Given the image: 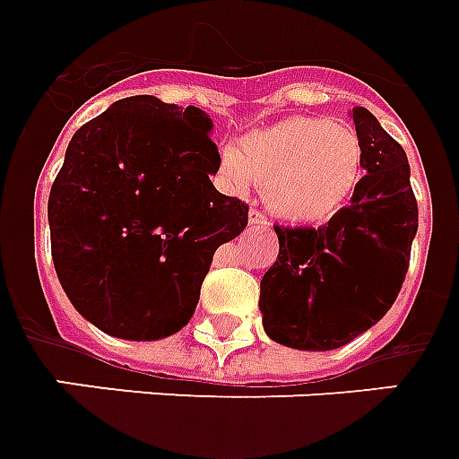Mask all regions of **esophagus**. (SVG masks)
Instances as JSON below:
<instances>
[{
	"mask_svg": "<svg viewBox=\"0 0 459 459\" xmlns=\"http://www.w3.org/2000/svg\"><path fill=\"white\" fill-rule=\"evenodd\" d=\"M248 225H251V227H267V225H270V220H267V215L263 211H258V208H251V212H248Z\"/></svg>",
	"mask_w": 459,
	"mask_h": 459,
	"instance_id": "1",
	"label": "esophagus"
}]
</instances>
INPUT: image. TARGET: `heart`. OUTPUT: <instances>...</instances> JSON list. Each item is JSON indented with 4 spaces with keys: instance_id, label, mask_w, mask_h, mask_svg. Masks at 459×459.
Instances as JSON below:
<instances>
[{
    "instance_id": "heart-1",
    "label": "heart",
    "mask_w": 459,
    "mask_h": 459,
    "mask_svg": "<svg viewBox=\"0 0 459 459\" xmlns=\"http://www.w3.org/2000/svg\"><path fill=\"white\" fill-rule=\"evenodd\" d=\"M220 178L234 192L263 185L267 206L291 222L332 218L362 178V139L351 126L293 116L248 132L239 152L220 153Z\"/></svg>"
}]
</instances>
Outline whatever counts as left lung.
Wrapping results in <instances>:
<instances>
[{"mask_svg":"<svg viewBox=\"0 0 459 459\" xmlns=\"http://www.w3.org/2000/svg\"><path fill=\"white\" fill-rule=\"evenodd\" d=\"M362 168L351 206L322 227H280V255L260 280L267 336L296 351H332L368 332L401 293L417 234V199L403 146L353 108Z\"/></svg>","mask_w":459,"mask_h":459,"instance_id":"obj_1","label":"left lung"}]
</instances>
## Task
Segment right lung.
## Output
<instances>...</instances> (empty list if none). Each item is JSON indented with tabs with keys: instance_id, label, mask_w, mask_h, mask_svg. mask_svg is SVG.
Returning <instances> with one entry per match:
<instances>
[{
	"instance_id": "add662e5",
	"label": "right lung",
	"mask_w": 459,
	"mask_h": 459,
	"mask_svg": "<svg viewBox=\"0 0 459 459\" xmlns=\"http://www.w3.org/2000/svg\"><path fill=\"white\" fill-rule=\"evenodd\" d=\"M211 118L149 94L84 123L49 192L51 258L84 320L156 341L192 320L212 255L248 225V206L211 182Z\"/></svg>"
}]
</instances>
